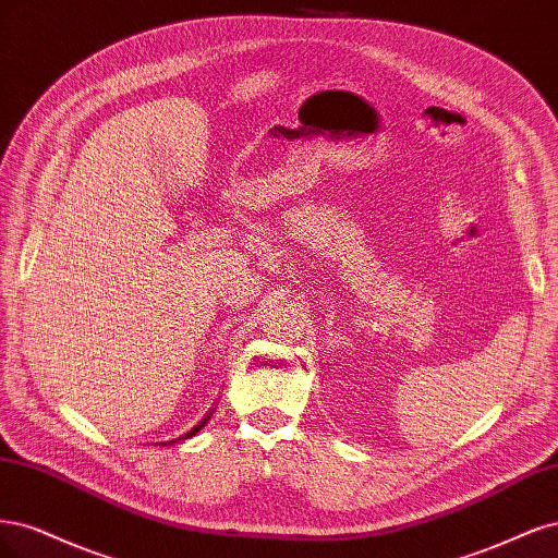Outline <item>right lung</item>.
<instances>
[{
  "instance_id": "right-lung-1",
  "label": "right lung",
  "mask_w": 558,
  "mask_h": 558,
  "mask_svg": "<svg viewBox=\"0 0 558 558\" xmlns=\"http://www.w3.org/2000/svg\"><path fill=\"white\" fill-rule=\"evenodd\" d=\"M210 415H213V410H208V412H206V417H204V420H202L199 424H194V426H192V428L187 430V434H185V436H178L175 440H183V438H192V436H196V434H199V430H202V428L206 426V422L210 420ZM175 440H169V442H161V445H171V442H175Z\"/></svg>"
}]
</instances>
